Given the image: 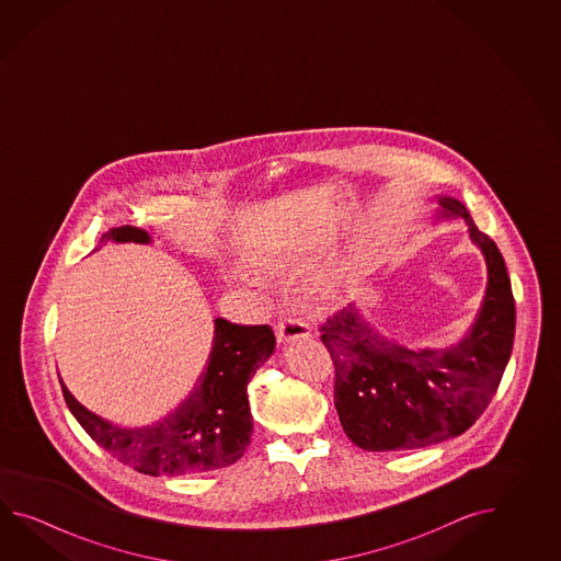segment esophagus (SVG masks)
<instances>
[{"label":"esophagus","mask_w":561,"mask_h":561,"mask_svg":"<svg viewBox=\"0 0 561 561\" xmlns=\"http://www.w3.org/2000/svg\"><path fill=\"white\" fill-rule=\"evenodd\" d=\"M278 343H293L298 339H307L310 334L309 324L295 317H280L275 327Z\"/></svg>","instance_id":"1"}]
</instances>
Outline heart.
I'll list each match as a JSON object with an SVG mask.
<instances>
[{"label": "heart", "mask_w": 561, "mask_h": 561, "mask_svg": "<svg viewBox=\"0 0 561 561\" xmlns=\"http://www.w3.org/2000/svg\"><path fill=\"white\" fill-rule=\"evenodd\" d=\"M254 264H259L263 271L266 273H273V275H280V273H286L293 263L290 261H286V259H280V256H259ZM317 293H319V297H329L331 293H333V286L331 285H322L317 288Z\"/></svg>", "instance_id": "obj_1"}]
</instances>
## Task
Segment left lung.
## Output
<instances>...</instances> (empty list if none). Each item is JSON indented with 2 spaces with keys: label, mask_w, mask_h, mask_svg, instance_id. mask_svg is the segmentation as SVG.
<instances>
[{
  "label": "left lung",
  "mask_w": 561,
  "mask_h": 561,
  "mask_svg": "<svg viewBox=\"0 0 561 561\" xmlns=\"http://www.w3.org/2000/svg\"><path fill=\"white\" fill-rule=\"evenodd\" d=\"M442 218H463L483 252L488 288L457 345L407 348L379 333L351 302L321 327L334 363V407L346 437L365 451L421 449L466 433L488 409L512 357L515 300L500 249L466 206L439 196Z\"/></svg>",
  "instance_id": "obj_1"
}]
</instances>
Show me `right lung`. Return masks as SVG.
<instances>
[{
	"instance_id": "right-lung-1",
	"label": "right lung",
	"mask_w": 561,
	"mask_h": 561,
	"mask_svg": "<svg viewBox=\"0 0 561 561\" xmlns=\"http://www.w3.org/2000/svg\"><path fill=\"white\" fill-rule=\"evenodd\" d=\"M107 242L148 244L152 237L126 225L104 232L98 249ZM275 345L268 324L215 319L213 348L191 394L167 417L144 427H122L95 415L60 379L61 393L85 433L124 466L152 477L206 473L237 463L247 451L252 435L247 385Z\"/></svg>"
}]
</instances>
